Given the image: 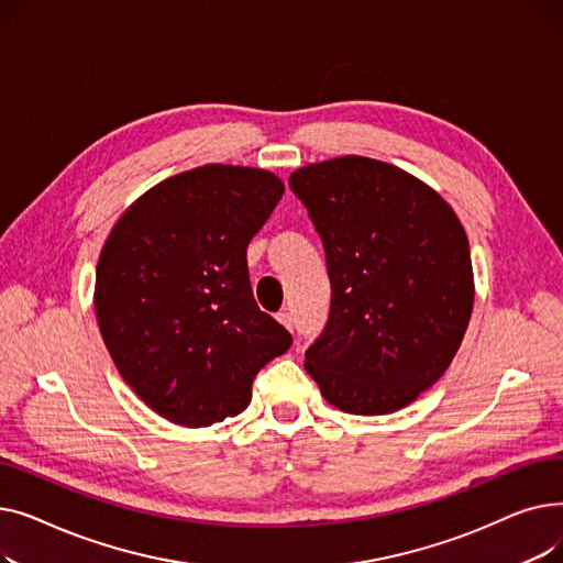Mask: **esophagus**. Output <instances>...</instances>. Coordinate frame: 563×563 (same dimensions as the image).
I'll list each match as a JSON object with an SVG mask.
<instances>
[{
    "instance_id": "esophagus-1",
    "label": "esophagus",
    "mask_w": 563,
    "mask_h": 563,
    "mask_svg": "<svg viewBox=\"0 0 563 563\" xmlns=\"http://www.w3.org/2000/svg\"><path fill=\"white\" fill-rule=\"evenodd\" d=\"M276 319H278V321H280V323H283V327H285V329H287V331H291V329H294V319H291V314H289V312H287V310H283V312H278V314H276Z\"/></svg>"
}]
</instances>
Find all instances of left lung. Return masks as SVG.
<instances>
[{
	"mask_svg": "<svg viewBox=\"0 0 563 563\" xmlns=\"http://www.w3.org/2000/svg\"><path fill=\"white\" fill-rule=\"evenodd\" d=\"M289 187L327 251L331 314L306 351L321 397L388 416L445 374L475 306L467 234L452 205L399 166L344 155Z\"/></svg>",
	"mask_w": 563,
	"mask_h": 563,
	"instance_id": "left-lung-1",
	"label": "left lung"
}]
</instances>
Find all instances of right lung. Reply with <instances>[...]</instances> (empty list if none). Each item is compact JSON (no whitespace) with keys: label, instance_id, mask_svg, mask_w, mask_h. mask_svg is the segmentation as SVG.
<instances>
[{"label":"right lung","instance_id":"add662e5","mask_svg":"<svg viewBox=\"0 0 563 563\" xmlns=\"http://www.w3.org/2000/svg\"><path fill=\"white\" fill-rule=\"evenodd\" d=\"M285 194L278 175L207 164L166 177L111 228L96 269L109 356L157 416L210 427L240 416L255 374L291 344L262 312L246 246Z\"/></svg>","mask_w":563,"mask_h":563}]
</instances>
